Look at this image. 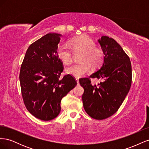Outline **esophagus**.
Listing matches in <instances>:
<instances>
[{"label":"esophagus","mask_w":149,"mask_h":149,"mask_svg":"<svg viewBox=\"0 0 149 149\" xmlns=\"http://www.w3.org/2000/svg\"><path fill=\"white\" fill-rule=\"evenodd\" d=\"M76 81H77V83L79 84V78H76Z\"/></svg>","instance_id":"1"}]
</instances>
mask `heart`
Wrapping results in <instances>:
<instances>
[{
    "mask_svg": "<svg viewBox=\"0 0 149 149\" xmlns=\"http://www.w3.org/2000/svg\"><path fill=\"white\" fill-rule=\"evenodd\" d=\"M71 49L65 45H59L57 49V55L61 61L66 65H70L73 61V53L82 52L79 63L68 68L66 71L75 77H81L88 73L91 65L94 68L100 67L104 61V54L102 49L95 46V42L88 35H81L70 40Z\"/></svg>",
    "mask_w": 149,
    "mask_h": 149,
    "instance_id": "heart-1",
    "label": "heart"
}]
</instances>
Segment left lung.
I'll return each mask as SVG.
<instances>
[{"label":"left lung","instance_id":"1","mask_svg":"<svg viewBox=\"0 0 149 149\" xmlns=\"http://www.w3.org/2000/svg\"><path fill=\"white\" fill-rule=\"evenodd\" d=\"M98 42L104 54L103 64L89 78L79 81L84 88L85 111L92 118L102 120L116 113L125 100L131 86L132 66L129 57L113 38L102 36ZM90 77L103 81L92 85Z\"/></svg>","mask_w":149,"mask_h":149}]
</instances>
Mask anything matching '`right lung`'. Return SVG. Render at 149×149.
<instances>
[{
    "label": "right lung",
    "instance_id": "1",
    "mask_svg": "<svg viewBox=\"0 0 149 149\" xmlns=\"http://www.w3.org/2000/svg\"><path fill=\"white\" fill-rule=\"evenodd\" d=\"M61 35L48 33L31 43L20 68L19 79L24 104L36 118L55 119L61 111V100L77 81L73 76L61 77L63 65L57 55Z\"/></svg>",
    "mask_w": 149,
    "mask_h": 149
}]
</instances>
